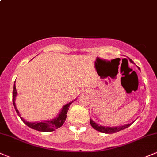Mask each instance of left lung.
<instances>
[{"mask_svg": "<svg viewBox=\"0 0 157 157\" xmlns=\"http://www.w3.org/2000/svg\"><path fill=\"white\" fill-rule=\"evenodd\" d=\"M130 61H131L132 63H133V61L132 60H130ZM138 69H139V68H138ZM132 123H130V124H126V125H124V126H113V127H109V126H100V125H99V124H97V123L94 122L93 120L90 119V125L92 126V127L94 128V129H95L96 130H97V131L100 132L105 133V134H113V133L118 132L121 131V130H123V129H126V128L129 127V126H131L132 124Z\"/></svg>", "mask_w": 157, "mask_h": 157, "instance_id": "8db88e82", "label": "left lung"}]
</instances>
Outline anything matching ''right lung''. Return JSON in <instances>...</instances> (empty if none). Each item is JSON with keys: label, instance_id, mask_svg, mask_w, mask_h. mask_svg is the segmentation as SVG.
Segmentation results:
<instances>
[{"label": "right lung", "instance_id": "right-lung-1", "mask_svg": "<svg viewBox=\"0 0 157 157\" xmlns=\"http://www.w3.org/2000/svg\"><path fill=\"white\" fill-rule=\"evenodd\" d=\"M17 92L16 90V86H15V81H14V90H13V94H12V101L13 104H14V107L15 108V110H16L17 113L18 114V116H20V118H21V120L23 121V123L25 125H27L28 127L31 128V129L37 130V131L39 132H52L56 129H58L60 126L64 124L65 122L66 118H67V112L69 110V106L73 101L67 104L66 105H64L62 108L60 112L58 114V116L55 118L54 119L51 121H40V122H28L26 121L25 120L23 119L22 117H20V113H19L18 109H17L16 105H15V98L17 97ZM75 99V100H76ZM74 100V101H75Z\"/></svg>", "mask_w": 157, "mask_h": 157}]
</instances>
